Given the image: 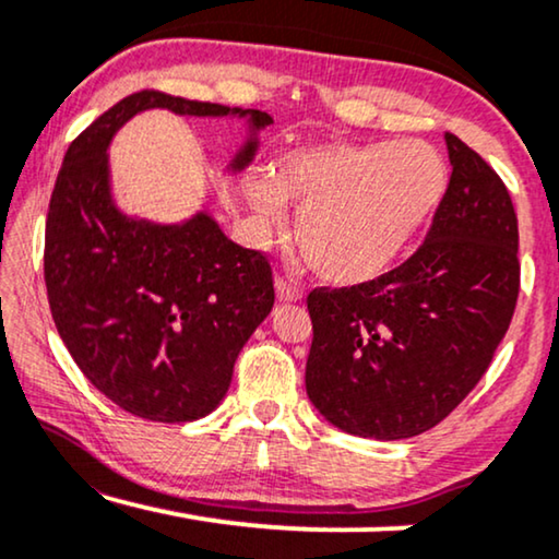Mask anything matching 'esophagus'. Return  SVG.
Instances as JSON below:
<instances>
[{
    "mask_svg": "<svg viewBox=\"0 0 559 559\" xmlns=\"http://www.w3.org/2000/svg\"><path fill=\"white\" fill-rule=\"evenodd\" d=\"M277 297L285 302H297L302 300V289L289 277H277Z\"/></svg>",
    "mask_w": 559,
    "mask_h": 559,
    "instance_id": "34e87169",
    "label": "esophagus"
}]
</instances>
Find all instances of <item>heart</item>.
<instances>
[{
    "label": "heart",
    "mask_w": 559,
    "mask_h": 559,
    "mask_svg": "<svg viewBox=\"0 0 559 559\" xmlns=\"http://www.w3.org/2000/svg\"><path fill=\"white\" fill-rule=\"evenodd\" d=\"M445 190V165L432 144H320L272 165L270 182L247 180L266 221L282 203L300 209L297 243L312 272L338 285L379 277L402 257Z\"/></svg>",
    "instance_id": "b5f03b06"
}]
</instances>
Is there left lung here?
I'll list each match as a JSON object with an SVG mask.
<instances>
[{"mask_svg":"<svg viewBox=\"0 0 559 559\" xmlns=\"http://www.w3.org/2000/svg\"><path fill=\"white\" fill-rule=\"evenodd\" d=\"M445 142L453 173L415 254L377 280L308 295V396L358 438H415L442 423L491 366L514 318V203L476 150L450 132Z\"/></svg>","mask_w":559,"mask_h":559,"instance_id":"left-lung-1","label":"left lung"}]
</instances>
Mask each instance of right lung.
<instances>
[{
	"mask_svg": "<svg viewBox=\"0 0 559 559\" xmlns=\"http://www.w3.org/2000/svg\"><path fill=\"white\" fill-rule=\"evenodd\" d=\"M188 117H272L144 88L121 98L68 147L45 221L52 320L91 384L129 415L193 423L218 407L234 364L274 305L264 251L226 239L209 213L182 226L127 218L109 195V147L144 109ZM251 142L236 157H254Z\"/></svg>",
	"mask_w": 559,
	"mask_h": 559,
	"instance_id": "add662e5",
	"label": "right lung"
}]
</instances>
